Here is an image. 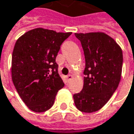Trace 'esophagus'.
<instances>
[{
    "mask_svg": "<svg viewBox=\"0 0 134 134\" xmlns=\"http://www.w3.org/2000/svg\"><path fill=\"white\" fill-rule=\"evenodd\" d=\"M72 78H73V76H72V75L70 74V75H67V81H70V80H71Z\"/></svg>",
    "mask_w": 134,
    "mask_h": 134,
    "instance_id": "34e87169",
    "label": "esophagus"
}]
</instances>
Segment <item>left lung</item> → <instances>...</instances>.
Here are the masks:
<instances>
[{"label": "left lung", "mask_w": 134, "mask_h": 134, "mask_svg": "<svg viewBox=\"0 0 134 134\" xmlns=\"http://www.w3.org/2000/svg\"><path fill=\"white\" fill-rule=\"evenodd\" d=\"M83 49L86 67L80 92L74 95L76 107L85 113L98 111L117 90L123 65L121 48L103 32L75 33Z\"/></svg>", "instance_id": "obj_1"}]
</instances>
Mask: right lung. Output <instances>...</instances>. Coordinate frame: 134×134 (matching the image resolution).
<instances>
[{
  "mask_svg": "<svg viewBox=\"0 0 134 134\" xmlns=\"http://www.w3.org/2000/svg\"><path fill=\"white\" fill-rule=\"evenodd\" d=\"M71 34L37 28L17 39L12 54V80L30 110L44 112L51 108L64 87L55 60L60 45Z\"/></svg>",
  "mask_w": 134,
  "mask_h": 134,
  "instance_id": "obj_1",
  "label": "right lung"
}]
</instances>
